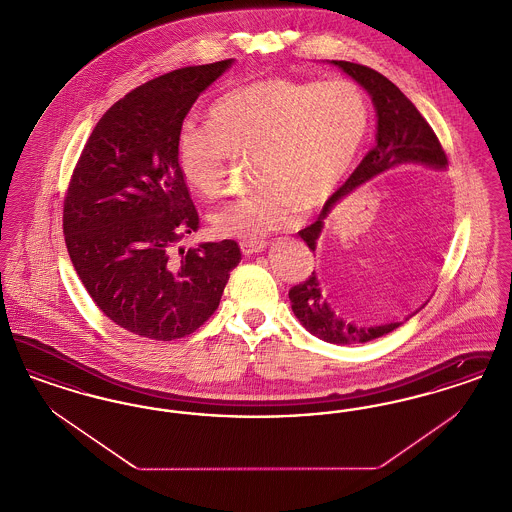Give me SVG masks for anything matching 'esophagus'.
Masks as SVG:
<instances>
[{"instance_id":"1","label":"esophagus","mask_w":512,"mask_h":512,"mask_svg":"<svg viewBox=\"0 0 512 512\" xmlns=\"http://www.w3.org/2000/svg\"><path fill=\"white\" fill-rule=\"evenodd\" d=\"M267 247L265 240H242L240 249L244 255H253V253H261Z\"/></svg>"}]
</instances>
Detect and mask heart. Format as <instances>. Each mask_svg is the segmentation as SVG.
Listing matches in <instances>:
<instances>
[{"label": "heart", "instance_id": "heart-1", "mask_svg": "<svg viewBox=\"0 0 512 512\" xmlns=\"http://www.w3.org/2000/svg\"><path fill=\"white\" fill-rule=\"evenodd\" d=\"M211 128L184 124L176 163L205 197L226 190L234 157H253L255 194L213 213L219 236L261 240L292 226L299 207L324 203L353 167L368 130V103L349 80L299 82L265 78L215 103Z\"/></svg>", "mask_w": 512, "mask_h": 512}]
</instances>
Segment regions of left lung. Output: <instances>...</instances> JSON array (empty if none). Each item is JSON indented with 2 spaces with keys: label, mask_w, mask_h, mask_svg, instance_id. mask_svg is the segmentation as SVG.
Here are the masks:
<instances>
[{
  "label": "left lung",
  "mask_w": 512,
  "mask_h": 512,
  "mask_svg": "<svg viewBox=\"0 0 512 512\" xmlns=\"http://www.w3.org/2000/svg\"><path fill=\"white\" fill-rule=\"evenodd\" d=\"M330 65L351 76L372 99L376 111V146L366 153L361 165L345 180L340 190L324 203L318 219L307 228L299 230V238L309 245L313 253L317 251L318 238L324 230V220L328 219L332 209L341 199L353 194L368 180L399 165H424L436 171L447 169V157L434 130L418 113L413 101L391 80L384 74L376 73L374 69L349 61H330ZM290 301L293 315L303 324V328H307L318 340L336 345L365 343L386 336L414 317L426 305L422 303L403 320H391L376 326L355 324L353 320L341 317V313L328 303L315 270L305 282L293 286L290 290Z\"/></svg>",
  "instance_id": "left-lung-1"
}]
</instances>
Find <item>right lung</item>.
Returning a JSON list of instances; mask_svg holds the SVG:
<instances>
[{
    "label": "right lung",
    "mask_w": 512,
    "mask_h": 512,
    "mask_svg": "<svg viewBox=\"0 0 512 512\" xmlns=\"http://www.w3.org/2000/svg\"><path fill=\"white\" fill-rule=\"evenodd\" d=\"M232 65L186 67L138 86L99 119L76 163L63 211L67 251L103 315L136 336L195 332L242 259L234 240L178 247L199 215L176 140L195 99Z\"/></svg>",
    "instance_id": "add662e5"
}]
</instances>
